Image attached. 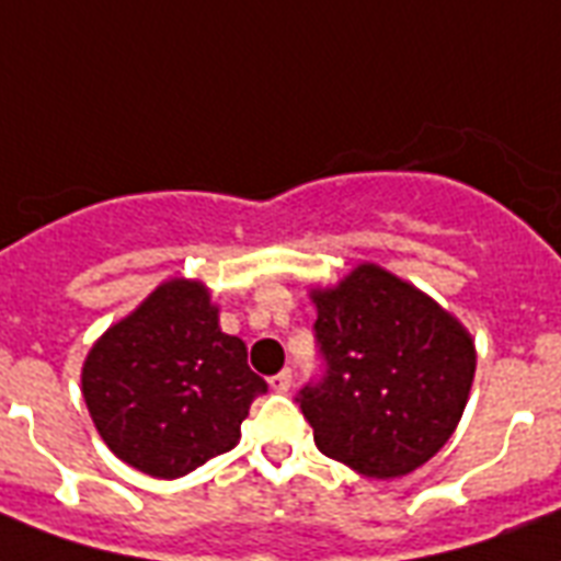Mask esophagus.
I'll return each instance as SVG.
<instances>
[{"mask_svg": "<svg viewBox=\"0 0 561 561\" xmlns=\"http://www.w3.org/2000/svg\"><path fill=\"white\" fill-rule=\"evenodd\" d=\"M268 386H272L275 392H289V389H293V371H289V368L277 371V375L268 380Z\"/></svg>", "mask_w": 561, "mask_h": 561, "instance_id": "1", "label": "esophagus"}]
</instances>
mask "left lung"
Wrapping results in <instances>:
<instances>
[{"label": "left lung", "mask_w": 561, "mask_h": 561, "mask_svg": "<svg viewBox=\"0 0 561 561\" xmlns=\"http://www.w3.org/2000/svg\"><path fill=\"white\" fill-rule=\"evenodd\" d=\"M328 375L301 392L321 454L357 474L394 480L454 436L474 383L477 348L462 321L410 280L359 263L310 289Z\"/></svg>", "instance_id": "left-lung-1"}]
</instances>
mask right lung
Masks as SVG:
<instances>
[{
	"label": "right lung",
	"instance_id": "right-lung-1",
	"mask_svg": "<svg viewBox=\"0 0 561 561\" xmlns=\"http://www.w3.org/2000/svg\"><path fill=\"white\" fill-rule=\"evenodd\" d=\"M266 380L240 336L219 328L202 280L172 277L104 330L81 366L99 436L125 466L175 480L240 442Z\"/></svg>",
	"mask_w": 561,
	"mask_h": 561
}]
</instances>
